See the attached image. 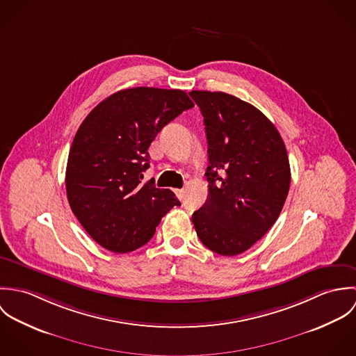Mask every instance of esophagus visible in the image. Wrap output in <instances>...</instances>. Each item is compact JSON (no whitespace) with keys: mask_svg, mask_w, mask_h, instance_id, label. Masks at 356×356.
<instances>
[{"mask_svg":"<svg viewBox=\"0 0 356 356\" xmlns=\"http://www.w3.org/2000/svg\"><path fill=\"white\" fill-rule=\"evenodd\" d=\"M175 193H177V196H178V199H179V200H182V199H184V196H185L184 189H177V191H175Z\"/></svg>","mask_w":356,"mask_h":356,"instance_id":"esophagus-1","label":"esophagus"}]
</instances>
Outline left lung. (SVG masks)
<instances>
[{
  "instance_id": "1",
  "label": "left lung",
  "mask_w": 356,
  "mask_h": 356,
  "mask_svg": "<svg viewBox=\"0 0 356 356\" xmlns=\"http://www.w3.org/2000/svg\"><path fill=\"white\" fill-rule=\"evenodd\" d=\"M208 143V197L192 216L204 245L234 256L250 250L278 219L291 185L285 144L250 102L223 92L192 90Z\"/></svg>"
}]
</instances>
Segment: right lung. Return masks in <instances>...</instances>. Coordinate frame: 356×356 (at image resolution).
<instances>
[{
	"instance_id": "1",
	"label": "right lung",
	"mask_w": 356,
	"mask_h": 356,
	"mask_svg": "<svg viewBox=\"0 0 356 356\" xmlns=\"http://www.w3.org/2000/svg\"><path fill=\"white\" fill-rule=\"evenodd\" d=\"M195 104L184 90L131 88L100 102L79 126L67 161L68 203L89 236L108 251L145 245L179 200L143 182L157 133Z\"/></svg>"
}]
</instances>
